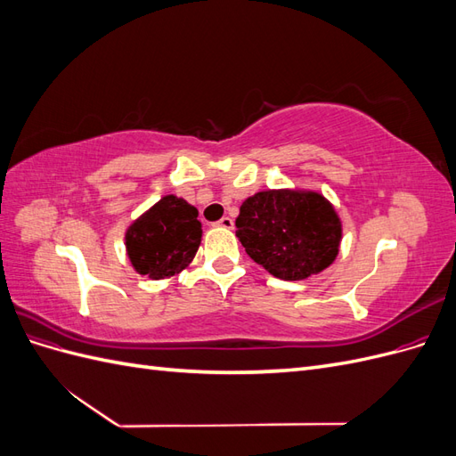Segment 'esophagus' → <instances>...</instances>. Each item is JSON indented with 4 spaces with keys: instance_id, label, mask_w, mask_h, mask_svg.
<instances>
[{
    "instance_id": "1",
    "label": "esophagus",
    "mask_w": 456,
    "mask_h": 456,
    "mask_svg": "<svg viewBox=\"0 0 456 456\" xmlns=\"http://www.w3.org/2000/svg\"><path fill=\"white\" fill-rule=\"evenodd\" d=\"M215 226L218 228H226V230H232L233 228V220L230 216H223L218 220V223H215Z\"/></svg>"
}]
</instances>
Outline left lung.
<instances>
[{
	"label": "left lung",
	"instance_id": "obj_1",
	"mask_svg": "<svg viewBox=\"0 0 456 456\" xmlns=\"http://www.w3.org/2000/svg\"><path fill=\"white\" fill-rule=\"evenodd\" d=\"M236 236L256 265L273 278L300 281L335 262L342 223L320 191L265 190L247 198Z\"/></svg>",
	"mask_w": 456,
	"mask_h": 456
}]
</instances>
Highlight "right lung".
I'll list each match as a JSON object with an SVG mask.
<instances>
[{
  "label": "right lung",
  "instance_id": "add662e5",
  "mask_svg": "<svg viewBox=\"0 0 456 456\" xmlns=\"http://www.w3.org/2000/svg\"><path fill=\"white\" fill-rule=\"evenodd\" d=\"M201 243L198 209L173 194L163 196L126 232L133 268L150 280H165L194 260Z\"/></svg>",
  "mask_w": 456,
  "mask_h": 456
}]
</instances>
